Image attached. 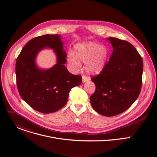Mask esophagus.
Returning <instances> with one entry per match:
<instances>
[{
    "instance_id": "obj_1",
    "label": "esophagus",
    "mask_w": 157,
    "mask_h": 157,
    "mask_svg": "<svg viewBox=\"0 0 157 157\" xmlns=\"http://www.w3.org/2000/svg\"><path fill=\"white\" fill-rule=\"evenodd\" d=\"M82 82H86V81H89V78L86 77V76H84V75H83V76H82Z\"/></svg>"
}]
</instances>
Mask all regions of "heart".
Masks as SVG:
<instances>
[{"label":"heart","mask_w":157,"mask_h":157,"mask_svg":"<svg viewBox=\"0 0 157 157\" xmlns=\"http://www.w3.org/2000/svg\"><path fill=\"white\" fill-rule=\"evenodd\" d=\"M74 53L68 55L70 63L75 67H79V61L86 63V70L91 74H99L105 68L107 58V49L95 43H82L74 47Z\"/></svg>","instance_id":"obj_1"}]
</instances>
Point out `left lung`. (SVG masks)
<instances>
[{
    "label": "left lung",
    "mask_w": 157,
    "mask_h": 157,
    "mask_svg": "<svg viewBox=\"0 0 157 157\" xmlns=\"http://www.w3.org/2000/svg\"><path fill=\"white\" fill-rule=\"evenodd\" d=\"M106 39L114 50L104 69L91 78L96 91L90 101L97 113L111 117L125 111L139 97L144 65L141 56L132 44L113 37Z\"/></svg>",
    "instance_id": "left-lung-1"
}]
</instances>
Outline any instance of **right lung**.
Masks as SVG:
<instances>
[{
    "label": "right lung",
    "mask_w": 157,
    "mask_h": 157,
    "mask_svg": "<svg viewBox=\"0 0 157 157\" xmlns=\"http://www.w3.org/2000/svg\"><path fill=\"white\" fill-rule=\"evenodd\" d=\"M60 35H44L30 40L17 57L15 66L18 93L33 109L50 114L68 101L71 88L81 84V75L70 73L64 66L66 53ZM50 48L57 56V64L48 70L37 66L35 59L43 49Z\"/></svg>",
    "instance_id": "add662e5"
}]
</instances>
